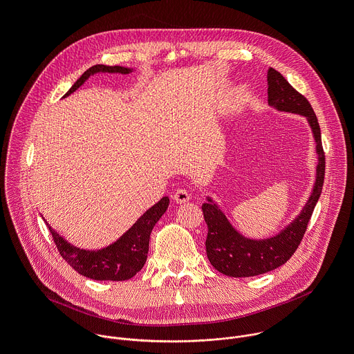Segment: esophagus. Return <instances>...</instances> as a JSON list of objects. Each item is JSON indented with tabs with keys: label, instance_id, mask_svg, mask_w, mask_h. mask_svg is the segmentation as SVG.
Wrapping results in <instances>:
<instances>
[{
	"label": "esophagus",
	"instance_id": "1",
	"mask_svg": "<svg viewBox=\"0 0 354 354\" xmlns=\"http://www.w3.org/2000/svg\"><path fill=\"white\" fill-rule=\"evenodd\" d=\"M190 193L186 190V189H178L175 193H174V200L176 201L178 205H183L186 203V201L190 200Z\"/></svg>",
	"mask_w": 354,
	"mask_h": 354
}]
</instances>
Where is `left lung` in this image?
Segmentation results:
<instances>
[{
  "mask_svg": "<svg viewBox=\"0 0 354 354\" xmlns=\"http://www.w3.org/2000/svg\"><path fill=\"white\" fill-rule=\"evenodd\" d=\"M268 102L279 112L304 116L311 127L318 156L313 190L299 214L277 234L265 238L243 236L227 218L216 201L207 196L201 206L209 232L206 252L210 263L220 273L230 277H252L274 270L284 265L298 248L306 234L308 221L322 192L325 176V156L318 119L308 100L298 93L274 68L268 70Z\"/></svg>",
  "mask_w": 354,
  "mask_h": 354,
  "instance_id": "left-lung-1",
  "label": "left lung"
}]
</instances>
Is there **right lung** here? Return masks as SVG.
Wrapping results in <instances>:
<instances>
[{
  "mask_svg": "<svg viewBox=\"0 0 354 354\" xmlns=\"http://www.w3.org/2000/svg\"><path fill=\"white\" fill-rule=\"evenodd\" d=\"M133 71V68L122 66L96 64L88 68L63 97L77 91L93 74H129ZM168 206L169 197L164 196L158 203H156L153 207H149L118 241L97 250L82 249L71 245L57 231L50 227L46 220L44 223L47 224L50 232H52V236L60 252V255L80 274L100 281H123L131 279L142 269L147 261L151 231H153L154 225L164 216Z\"/></svg>",
  "mask_w": 354,
  "mask_h": 354,
  "instance_id": "add662e5",
  "label": "right lung"
}]
</instances>
